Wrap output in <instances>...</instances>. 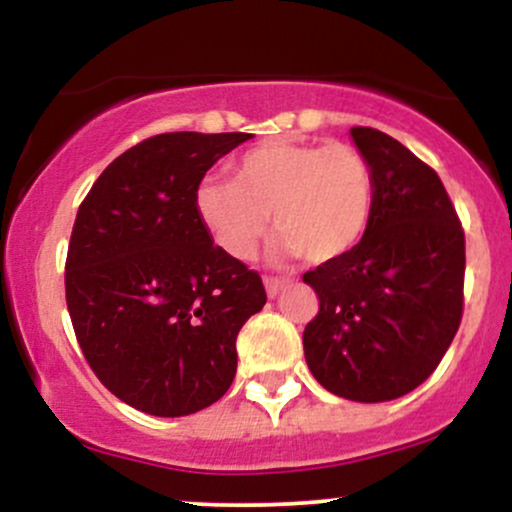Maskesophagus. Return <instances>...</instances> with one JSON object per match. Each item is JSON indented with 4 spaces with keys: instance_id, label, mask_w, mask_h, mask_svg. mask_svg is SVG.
I'll return each mask as SVG.
<instances>
[{
    "instance_id": "1",
    "label": "esophagus",
    "mask_w": 512,
    "mask_h": 512,
    "mask_svg": "<svg viewBox=\"0 0 512 512\" xmlns=\"http://www.w3.org/2000/svg\"><path fill=\"white\" fill-rule=\"evenodd\" d=\"M286 286H289V279H284V276H264V289H267L269 298H274L276 293L284 291Z\"/></svg>"
}]
</instances>
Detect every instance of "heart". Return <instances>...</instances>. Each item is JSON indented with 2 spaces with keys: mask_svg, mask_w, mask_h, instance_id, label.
I'll use <instances>...</instances> for the list:
<instances>
[{
  "mask_svg": "<svg viewBox=\"0 0 512 512\" xmlns=\"http://www.w3.org/2000/svg\"><path fill=\"white\" fill-rule=\"evenodd\" d=\"M373 209V166L344 142H264L238 158L233 180L204 178L195 190L197 219L233 260L255 257L272 214L276 255L334 262L361 243Z\"/></svg>",
  "mask_w": 512,
  "mask_h": 512,
  "instance_id": "heart-1",
  "label": "heart"
}]
</instances>
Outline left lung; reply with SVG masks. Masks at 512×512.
I'll return each instance as SVG.
<instances>
[{
  "label": "left lung",
  "instance_id": "left-lung-1",
  "mask_svg": "<svg viewBox=\"0 0 512 512\" xmlns=\"http://www.w3.org/2000/svg\"><path fill=\"white\" fill-rule=\"evenodd\" d=\"M351 137L373 166V219L349 255L303 274L320 301L303 349L332 395L387 402L424 383L457 334L464 231L428 163L380 129Z\"/></svg>",
  "mask_w": 512,
  "mask_h": 512
}]
</instances>
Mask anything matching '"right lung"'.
<instances>
[{"label": "right lung", "mask_w": 512, "mask_h": 512, "mask_svg": "<svg viewBox=\"0 0 512 512\" xmlns=\"http://www.w3.org/2000/svg\"><path fill=\"white\" fill-rule=\"evenodd\" d=\"M252 134L168 132L117 156L72 228L64 291L76 342L129 407L187 416L226 395L236 339L267 303L260 274L197 219L207 170Z\"/></svg>", "instance_id": "add662e5"}]
</instances>
